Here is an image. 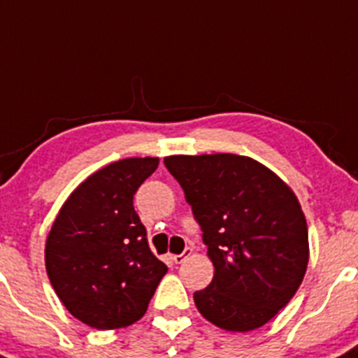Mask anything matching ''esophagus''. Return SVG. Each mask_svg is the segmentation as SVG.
Instances as JSON below:
<instances>
[{
    "instance_id": "esophagus-1",
    "label": "esophagus",
    "mask_w": 358,
    "mask_h": 358,
    "mask_svg": "<svg viewBox=\"0 0 358 358\" xmlns=\"http://www.w3.org/2000/svg\"><path fill=\"white\" fill-rule=\"evenodd\" d=\"M190 255H192V249H190V247H185V250H183L182 255H173L171 259L175 263H183Z\"/></svg>"
}]
</instances>
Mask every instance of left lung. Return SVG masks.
<instances>
[{
	"label": "left lung",
	"instance_id": "obj_1",
	"mask_svg": "<svg viewBox=\"0 0 358 358\" xmlns=\"http://www.w3.org/2000/svg\"><path fill=\"white\" fill-rule=\"evenodd\" d=\"M168 171L201 226L215 272L198 310L229 332L268 323L299 289L309 235L293 190L258 160L235 153L171 155Z\"/></svg>",
	"mask_w": 358,
	"mask_h": 358
}]
</instances>
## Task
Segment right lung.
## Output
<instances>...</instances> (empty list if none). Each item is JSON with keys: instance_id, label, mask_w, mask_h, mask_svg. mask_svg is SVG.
I'll return each mask as SVG.
<instances>
[{"instance_id": "right-lung-1", "label": "right lung", "mask_w": 358, "mask_h": 358, "mask_svg": "<svg viewBox=\"0 0 358 358\" xmlns=\"http://www.w3.org/2000/svg\"><path fill=\"white\" fill-rule=\"evenodd\" d=\"M159 166L134 157L99 169L73 190L45 242V270L73 318L99 330L143 318L168 266L150 250L134 194Z\"/></svg>"}]
</instances>
